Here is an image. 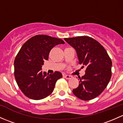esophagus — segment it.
I'll list each match as a JSON object with an SVG mask.
<instances>
[{
  "mask_svg": "<svg viewBox=\"0 0 123 123\" xmlns=\"http://www.w3.org/2000/svg\"><path fill=\"white\" fill-rule=\"evenodd\" d=\"M64 77L66 79H67V80H69V79H71L72 78V77L71 75H67V74H64Z\"/></svg>",
  "mask_w": 123,
  "mask_h": 123,
  "instance_id": "obj_1",
  "label": "esophagus"
}]
</instances>
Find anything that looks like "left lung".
Wrapping results in <instances>:
<instances>
[{"label": "left lung", "mask_w": 123, "mask_h": 123, "mask_svg": "<svg viewBox=\"0 0 123 123\" xmlns=\"http://www.w3.org/2000/svg\"><path fill=\"white\" fill-rule=\"evenodd\" d=\"M64 39L75 49L79 64L86 67L84 75L79 77L80 84L72 90L73 94L84 101L97 97L107 87L111 77L112 62L107 51L91 37L83 36Z\"/></svg>", "instance_id": "8db88e82"}]
</instances>
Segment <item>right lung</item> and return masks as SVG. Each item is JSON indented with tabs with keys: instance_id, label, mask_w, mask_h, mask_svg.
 I'll return each instance as SVG.
<instances>
[{
	"instance_id": "add662e5",
	"label": "right lung",
	"mask_w": 123,
	"mask_h": 123,
	"mask_svg": "<svg viewBox=\"0 0 123 123\" xmlns=\"http://www.w3.org/2000/svg\"><path fill=\"white\" fill-rule=\"evenodd\" d=\"M64 43L61 39L38 35L22 46L14 61V75L18 86L27 97L38 100L53 92L56 81L62 75L58 71L49 74L41 69L52 49Z\"/></svg>"
}]
</instances>
